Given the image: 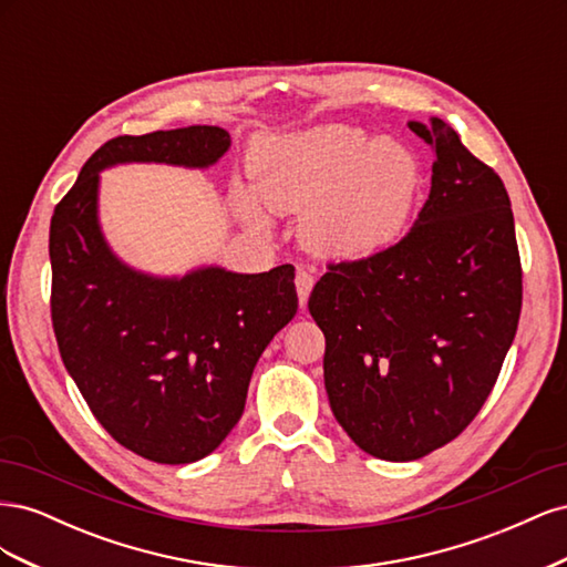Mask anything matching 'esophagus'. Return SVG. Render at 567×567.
I'll use <instances>...</instances> for the list:
<instances>
[{
	"mask_svg": "<svg viewBox=\"0 0 567 567\" xmlns=\"http://www.w3.org/2000/svg\"><path fill=\"white\" fill-rule=\"evenodd\" d=\"M312 286H315V274L310 269L298 267V271H296V288H298V300H300L302 310H305V305H307V298H310V293H312Z\"/></svg>",
	"mask_w": 567,
	"mask_h": 567,
	"instance_id": "esophagus-1",
	"label": "esophagus"
}]
</instances>
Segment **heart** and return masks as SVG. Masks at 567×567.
I'll list each match as a JSON object with an SVG mask.
<instances>
[{"label":"heart","mask_w":567,"mask_h":567,"mask_svg":"<svg viewBox=\"0 0 567 567\" xmlns=\"http://www.w3.org/2000/svg\"><path fill=\"white\" fill-rule=\"evenodd\" d=\"M250 173L255 192L234 188L246 225L269 231L266 204L274 213H302L305 246L336 260H359L398 241L423 182L414 151L346 123L265 142L252 153Z\"/></svg>","instance_id":"obj_1"}]
</instances>
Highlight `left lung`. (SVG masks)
<instances>
[{
  "label": "left lung",
  "mask_w": 567,
  "mask_h": 567,
  "mask_svg": "<svg viewBox=\"0 0 567 567\" xmlns=\"http://www.w3.org/2000/svg\"><path fill=\"white\" fill-rule=\"evenodd\" d=\"M409 130L435 148L414 227L364 260L329 265L307 302L326 338L333 416L359 450L385 461L431 454L475 419L523 305L504 182L444 120Z\"/></svg>",
  "instance_id": "obj_1"
}]
</instances>
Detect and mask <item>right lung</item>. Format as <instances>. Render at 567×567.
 <instances>
[{
  "label": "right lung",
  "mask_w": 567,
  "mask_h": 567,
  "mask_svg": "<svg viewBox=\"0 0 567 567\" xmlns=\"http://www.w3.org/2000/svg\"><path fill=\"white\" fill-rule=\"evenodd\" d=\"M229 146V132L213 125L115 136L51 217V321L63 364L115 442L169 466L208 456L241 419L257 359L298 312L296 269H134L101 231L99 184L127 163L205 169Z\"/></svg>",
  "instance_id": "obj_1"
}]
</instances>
